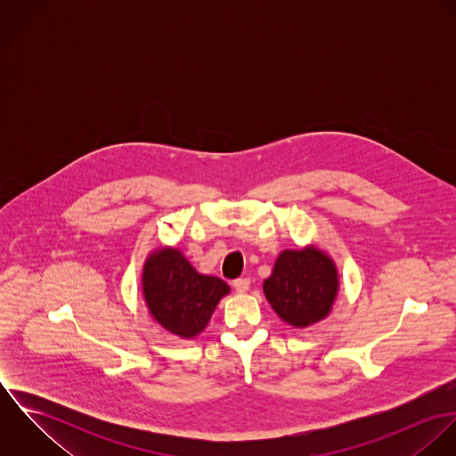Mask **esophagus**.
<instances>
[{
  "label": "esophagus",
  "instance_id": "obj_1",
  "mask_svg": "<svg viewBox=\"0 0 456 456\" xmlns=\"http://www.w3.org/2000/svg\"><path fill=\"white\" fill-rule=\"evenodd\" d=\"M251 286V281L248 277H239L233 281V288L239 291V293H246Z\"/></svg>",
  "mask_w": 456,
  "mask_h": 456
}]
</instances>
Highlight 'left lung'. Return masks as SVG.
<instances>
[{"label": "left lung", "mask_w": 456, "mask_h": 456, "mask_svg": "<svg viewBox=\"0 0 456 456\" xmlns=\"http://www.w3.org/2000/svg\"><path fill=\"white\" fill-rule=\"evenodd\" d=\"M263 291L286 323L313 325L325 318L333 304L337 270L322 251H284L263 282Z\"/></svg>", "instance_id": "8db88e82"}]
</instances>
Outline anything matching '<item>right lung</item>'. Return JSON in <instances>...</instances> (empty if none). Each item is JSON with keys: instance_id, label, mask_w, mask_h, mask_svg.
<instances>
[{"instance_id": "add662e5", "label": "right lung", "mask_w": 456, "mask_h": 456, "mask_svg": "<svg viewBox=\"0 0 456 456\" xmlns=\"http://www.w3.org/2000/svg\"><path fill=\"white\" fill-rule=\"evenodd\" d=\"M143 295L156 322L181 337L201 331L230 291L219 277L198 273L175 249L154 253L143 268Z\"/></svg>"}]
</instances>
